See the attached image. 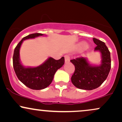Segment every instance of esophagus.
I'll return each instance as SVG.
<instances>
[{
	"label": "esophagus",
	"mask_w": 122,
	"mask_h": 122,
	"mask_svg": "<svg viewBox=\"0 0 122 122\" xmlns=\"http://www.w3.org/2000/svg\"><path fill=\"white\" fill-rule=\"evenodd\" d=\"M70 61V57L68 55H65V64L69 62Z\"/></svg>",
	"instance_id": "34e87169"
}]
</instances>
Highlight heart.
Instances as JSON below:
<instances>
[{
	"label": "heart",
	"instance_id": "1",
	"mask_svg": "<svg viewBox=\"0 0 122 122\" xmlns=\"http://www.w3.org/2000/svg\"><path fill=\"white\" fill-rule=\"evenodd\" d=\"M79 47L81 48H86V47H87V44H86L85 42H82V43L80 44V45H79Z\"/></svg>",
	"mask_w": 122,
	"mask_h": 122
}]
</instances>
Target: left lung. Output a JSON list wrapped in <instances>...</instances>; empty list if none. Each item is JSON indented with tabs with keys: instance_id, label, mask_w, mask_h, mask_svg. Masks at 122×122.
Returning <instances> with one entry per match:
<instances>
[{
	"instance_id": "8db88e82",
	"label": "left lung",
	"mask_w": 122,
	"mask_h": 122,
	"mask_svg": "<svg viewBox=\"0 0 122 122\" xmlns=\"http://www.w3.org/2000/svg\"><path fill=\"white\" fill-rule=\"evenodd\" d=\"M97 46L95 51L101 53L102 61L99 66H92L85 57H78L70 60L75 66V71L71 81L76 87L83 90H92L100 86L106 80L111 69L110 52L105 43L93 38Z\"/></svg>"
}]
</instances>
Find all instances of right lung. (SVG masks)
Instances as JSON below:
<instances>
[{
    "instance_id": "1",
    "label": "right lung",
    "mask_w": 122,
    "mask_h": 122,
    "mask_svg": "<svg viewBox=\"0 0 122 122\" xmlns=\"http://www.w3.org/2000/svg\"><path fill=\"white\" fill-rule=\"evenodd\" d=\"M43 34L33 33L25 36L15 48L13 56V66L16 76L23 84L33 90H41L52 83L55 73L65 62L64 57L56 60L49 57L44 63L35 67H25L21 65L19 57V51L22 42L25 40L33 39Z\"/></svg>"
}]
</instances>
